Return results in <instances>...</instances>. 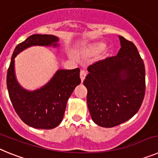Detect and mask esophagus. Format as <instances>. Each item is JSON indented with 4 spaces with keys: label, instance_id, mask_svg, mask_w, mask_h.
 Instances as JSON below:
<instances>
[{
    "label": "esophagus",
    "instance_id": "34e87169",
    "mask_svg": "<svg viewBox=\"0 0 158 158\" xmlns=\"http://www.w3.org/2000/svg\"><path fill=\"white\" fill-rule=\"evenodd\" d=\"M85 76H86V72L85 70H81L80 72V78H81V82L84 81V80H85Z\"/></svg>",
    "mask_w": 158,
    "mask_h": 158
}]
</instances>
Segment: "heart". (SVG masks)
<instances>
[{"label":"heart","instance_id":"heart-1","mask_svg":"<svg viewBox=\"0 0 158 158\" xmlns=\"http://www.w3.org/2000/svg\"><path fill=\"white\" fill-rule=\"evenodd\" d=\"M106 44L104 42H95L92 43H86L83 45L81 48V51L84 54L88 55V56H92L94 54H97L102 51L105 47Z\"/></svg>","mask_w":158,"mask_h":158}]
</instances>
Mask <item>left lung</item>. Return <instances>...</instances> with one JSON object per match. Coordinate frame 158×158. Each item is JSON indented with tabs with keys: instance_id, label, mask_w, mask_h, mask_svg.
Segmentation results:
<instances>
[{
	"instance_id": "1",
	"label": "left lung",
	"mask_w": 158,
	"mask_h": 158,
	"mask_svg": "<svg viewBox=\"0 0 158 158\" xmlns=\"http://www.w3.org/2000/svg\"><path fill=\"white\" fill-rule=\"evenodd\" d=\"M118 38L121 48L116 56L89 65L84 81L90 115L102 127L118 126L132 118L146 91L145 65L138 49L132 42Z\"/></svg>"
}]
</instances>
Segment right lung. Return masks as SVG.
I'll list each match as a JSON object with an SVG mask.
<instances>
[{"instance_id": "add662e5", "label": "right lung", "mask_w": 158, "mask_h": 158, "mask_svg": "<svg viewBox=\"0 0 158 158\" xmlns=\"http://www.w3.org/2000/svg\"><path fill=\"white\" fill-rule=\"evenodd\" d=\"M58 38L35 34L18 44L7 73V88L14 109L24 123L37 129H53L62 122L67 101L80 85V69H58L45 85L34 91L20 86L15 74V58L32 46L58 47Z\"/></svg>"}]
</instances>
